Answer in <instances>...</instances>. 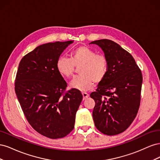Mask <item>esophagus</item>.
Masks as SVG:
<instances>
[{
	"instance_id": "esophagus-1",
	"label": "esophagus",
	"mask_w": 160,
	"mask_h": 160,
	"mask_svg": "<svg viewBox=\"0 0 160 160\" xmlns=\"http://www.w3.org/2000/svg\"><path fill=\"white\" fill-rule=\"evenodd\" d=\"M82 95H83V100H85L88 98H89V94L87 93H85V92L82 93Z\"/></svg>"
}]
</instances>
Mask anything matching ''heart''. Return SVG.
Here are the masks:
<instances>
[{
  "mask_svg": "<svg viewBox=\"0 0 160 160\" xmlns=\"http://www.w3.org/2000/svg\"><path fill=\"white\" fill-rule=\"evenodd\" d=\"M80 67V76L76 77L71 83V88L81 91H89L95 82H100L108 72V60L103 55H97L95 51L86 46L77 47L71 53V58L61 55L57 59L58 72L65 77L73 75L75 67Z\"/></svg>",
  "mask_w": 160,
  "mask_h": 160,
  "instance_id": "obj_1",
  "label": "heart"
}]
</instances>
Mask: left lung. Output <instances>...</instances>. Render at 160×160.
I'll return each instance as SVG.
<instances>
[{"instance_id": "8db88e82", "label": "left lung", "mask_w": 160, "mask_h": 160, "mask_svg": "<svg viewBox=\"0 0 160 160\" xmlns=\"http://www.w3.org/2000/svg\"><path fill=\"white\" fill-rule=\"evenodd\" d=\"M108 60V72L96 91L90 95L95 102L93 118L101 133L114 135L132 124L139 108L142 74L133 57L118 43L109 39L92 41Z\"/></svg>"}]
</instances>
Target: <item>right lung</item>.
Here are the masks:
<instances>
[{
	"label": "right lung",
	"instance_id": "obj_1",
	"mask_svg": "<svg viewBox=\"0 0 160 160\" xmlns=\"http://www.w3.org/2000/svg\"><path fill=\"white\" fill-rule=\"evenodd\" d=\"M72 41L48 42L22 57L15 80V93L25 117L38 133L51 139L65 137L74 128L83 99L75 89L62 95L67 83L56 63Z\"/></svg>",
	"mask_w": 160,
	"mask_h": 160
}]
</instances>
